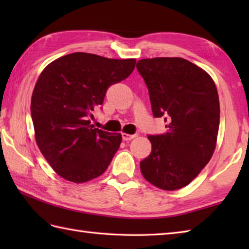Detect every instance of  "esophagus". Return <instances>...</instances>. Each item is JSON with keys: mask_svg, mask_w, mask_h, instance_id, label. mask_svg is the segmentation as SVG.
Wrapping results in <instances>:
<instances>
[{"mask_svg": "<svg viewBox=\"0 0 249 249\" xmlns=\"http://www.w3.org/2000/svg\"><path fill=\"white\" fill-rule=\"evenodd\" d=\"M136 137H137V135H128V134H125V133L122 134V139H123L124 141L131 140V139L136 138Z\"/></svg>", "mask_w": 249, "mask_h": 249, "instance_id": "esophagus-1", "label": "esophagus"}]
</instances>
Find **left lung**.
<instances>
[{"label":"left lung","instance_id":"obj_1","mask_svg":"<svg viewBox=\"0 0 249 249\" xmlns=\"http://www.w3.org/2000/svg\"><path fill=\"white\" fill-rule=\"evenodd\" d=\"M149 89L154 118L167 122L166 134L149 135L152 152L140 162L142 176L154 186H186L212 157L219 127L217 89L208 72L181 57L137 63Z\"/></svg>","mask_w":249,"mask_h":249}]
</instances>
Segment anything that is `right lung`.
Segmentation results:
<instances>
[{
  "instance_id": "obj_1",
  "label": "right lung",
  "mask_w": 249,
  "mask_h": 249,
  "mask_svg": "<svg viewBox=\"0 0 249 249\" xmlns=\"http://www.w3.org/2000/svg\"><path fill=\"white\" fill-rule=\"evenodd\" d=\"M135 66V59L75 52L50 63L40 73L31 100L36 143L67 181L88 182L110 165L122 136L94 128L89 118L103 105L108 88L127 78Z\"/></svg>"
}]
</instances>
